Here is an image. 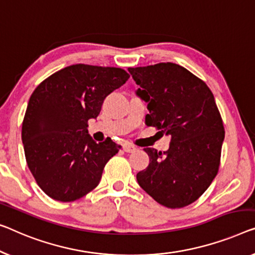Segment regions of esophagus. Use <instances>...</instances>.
<instances>
[{"instance_id":"esophagus-1","label":"esophagus","mask_w":255,"mask_h":255,"mask_svg":"<svg viewBox=\"0 0 255 255\" xmlns=\"http://www.w3.org/2000/svg\"><path fill=\"white\" fill-rule=\"evenodd\" d=\"M123 147H124L125 152H129V153H130V152H134L136 150V146L132 145V144H129V143H125Z\"/></svg>"}]
</instances>
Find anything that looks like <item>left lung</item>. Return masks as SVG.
<instances>
[{"instance_id": "8db88e82", "label": "left lung", "mask_w": 255, "mask_h": 255, "mask_svg": "<svg viewBox=\"0 0 255 255\" xmlns=\"http://www.w3.org/2000/svg\"><path fill=\"white\" fill-rule=\"evenodd\" d=\"M147 103V126L170 136L169 149L145 147L150 164L137 173L139 187L157 203L181 208L196 201L219 170L225 127L211 89L174 63L129 67Z\"/></svg>"}]
</instances>
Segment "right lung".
I'll return each mask as SVG.
<instances>
[{"label": "right lung", "mask_w": 255, "mask_h": 255, "mask_svg": "<svg viewBox=\"0 0 255 255\" xmlns=\"http://www.w3.org/2000/svg\"><path fill=\"white\" fill-rule=\"evenodd\" d=\"M129 79L123 68L75 64L36 87L22 121L21 139L28 168L50 198L74 201L94 190L120 145L111 138L96 143L88 120Z\"/></svg>", "instance_id": "1"}]
</instances>
